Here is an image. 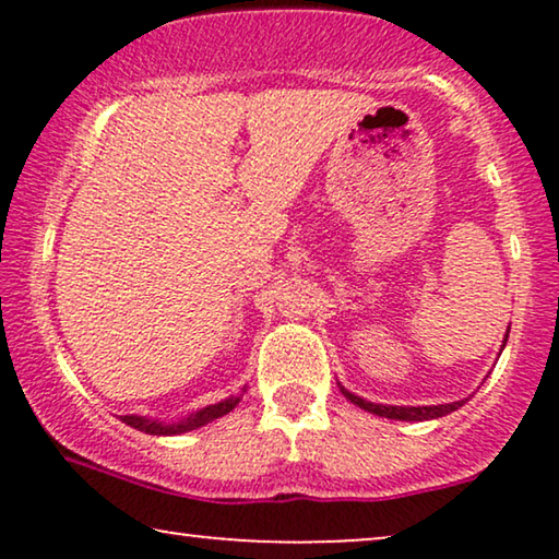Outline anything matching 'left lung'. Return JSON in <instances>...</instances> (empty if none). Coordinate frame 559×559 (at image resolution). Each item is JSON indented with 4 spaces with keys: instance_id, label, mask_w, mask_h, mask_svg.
<instances>
[{
    "instance_id": "left-lung-1",
    "label": "left lung",
    "mask_w": 559,
    "mask_h": 559,
    "mask_svg": "<svg viewBox=\"0 0 559 559\" xmlns=\"http://www.w3.org/2000/svg\"><path fill=\"white\" fill-rule=\"evenodd\" d=\"M341 392L348 402H354L356 407L371 412V415L389 417V419H404V423H423V419H435V417L450 415V412H455L457 407H463V404H465V402H453V404H435V407H392V404L366 402V400H361V396L346 392L343 386H341Z\"/></svg>"
}]
</instances>
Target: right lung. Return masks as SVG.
I'll return each mask as SVG.
<instances>
[{
  "label": "right lung",
  "mask_w": 559,
  "mask_h": 559,
  "mask_svg": "<svg viewBox=\"0 0 559 559\" xmlns=\"http://www.w3.org/2000/svg\"><path fill=\"white\" fill-rule=\"evenodd\" d=\"M236 404H239V396H231V400H224L218 404H211V407H205L201 412H195V415L186 417L178 425H163V423H155V419H144V417H134V415H121V423H127L129 427H134V430L147 432V435H180V432L195 430V427L209 425L211 419L228 415Z\"/></svg>",
  "instance_id": "1"
}]
</instances>
